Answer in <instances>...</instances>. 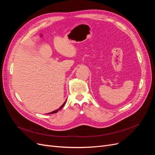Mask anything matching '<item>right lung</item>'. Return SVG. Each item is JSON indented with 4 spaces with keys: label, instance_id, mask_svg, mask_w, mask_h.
I'll list each match as a JSON object with an SVG mask.
<instances>
[{
    "label": "right lung",
    "instance_id": "add662e5",
    "mask_svg": "<svg viewBox=\"0 0 155 155\" xmlns=\"http://www.w3.org/2000/svg\"><path fill=\"white\" fill-rule=\"evenodd\" d=\"M65 103H66V101H64V104L61 105V106L59 108V109H57V110H54V111H53V112H50V113H48V114H54V113H56V112H58L59 110H61V109H62V108L63 107V106L64 105V104H65Z\"/></svg>",
    "mask_w": 155,
    "mask_h": 155
}]
</instances>
